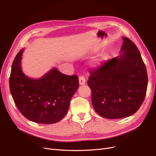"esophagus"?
Here are the masks:
<instances>
[{
    "label": "esophagus",
    "mask_w": 156,
    "mask_h": 156,
    "mask_svg": "<svg viewBox=\"0 0 156 156\" xmlns=\"http://www.w3.org/2000/svg\"><path fill=\"white\" fill-rule=\"evenodd\" d=\"M86 83V80L83 75H80L79 76V83L80 85H84Z\"/></svg>",
    "instance_id": "esophagus-1"
}]
</instances>
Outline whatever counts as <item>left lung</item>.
<instances>
[{
    "instance_id": "left-lung-1",
    "label": "left lung",
    "mask_w": 156,
    "mask_h": 156,
    "mask_svg": "<svg viewBox=\"0 0 156 156\" xmlns=\"http://www.w3.org/2000/svg\"><path fill=\"white\" fill-rule=\"evenodd\" d=\"M122 39L120 56L90 69L87 81L95 111L108 119L133 115L140 108L147 92L148 77L140 53L132 40Z\"/></svg>"
}]
</instances>
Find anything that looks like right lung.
Listing matches in <instances>:
<instances>
[{"label": "right lung", "mask_w": 156, "mask_h": 156, "mask_svg": "<svg viewBox=\"0 0 156 156\" xmlns=\"http://www.w3.org/2000/svg\"><path fill=\"white\" fill-rule=\"evenodd\" d=\"M23 49L13 61L9 88L18 110L28 119L38 123L52 124L66 114L70 101L79 87L77 75H64L56 68L39 79H31L23 73Z\"/></svg>", "instance_id": "1"}]
</instances>
